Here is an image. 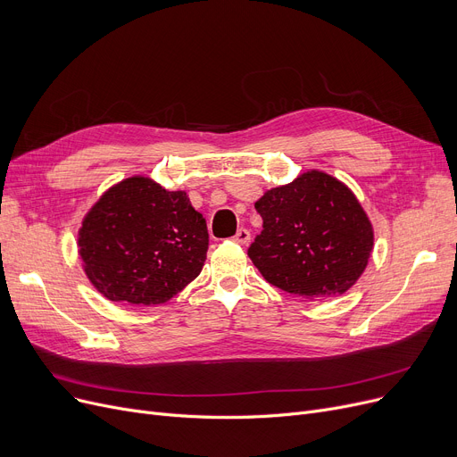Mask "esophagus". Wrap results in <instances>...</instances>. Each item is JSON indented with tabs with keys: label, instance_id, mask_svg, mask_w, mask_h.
Wrapping results in <instances>:
<instances>
[{
	"label": "esophagus",
	"instance_id": "esophagus-1",
	"mask_svg": "<svg viewBox=\"0 0 457 457\" xmlns=\"http://www.w3.org/2000/svg\"><path fill=\"white\" fill-rule=\"evenodd\" d=\"M250 231L246 229V228H241L238 229L237 233H235V237H233V241L237 243V245H248L250 243Z\"/></svg>",
	"mask_w": 457,
	"mask_h": 457
}]
</instances>
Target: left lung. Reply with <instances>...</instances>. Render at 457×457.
<instances>
[{
	"label": "left lung",
	"instance_id": "obj_1",
	"mask_svg": "<svg viewBox=\"0 0 457 457\" xmlns=\"http://www.w3.org/2000/svg\"><path fill=\"white\" fill-rule=\"evenodd\" d=\"M248 255L269 283L307 300L345 295L361 278L374 228L353 192L322 170L267 190Z\"/></svg>",
	"mask_w": 457,
	"mask_h": 457
}]
</instances>
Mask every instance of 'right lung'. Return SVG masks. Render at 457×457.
Wrapping results in <instances>:
<instances>
[{
	"instance_id": "add662e5",
	"label": "right lung",
	"mask_w": 457,
	"mask_h": 457,
	"mask_svg": "<svg viewBox=\"0 0 457 457\" xmlns=\"http://www.w3.org/2000/svg\"><path fill=\"white\" fill-rule=\"evenodd\" d=\"M209 246L207 224L185 190L148 176L109 187L78 231V252L92 287L107 300L157 305L198 278Z\"/></svg>"
}]
</instances>
